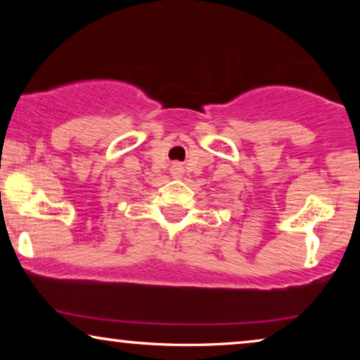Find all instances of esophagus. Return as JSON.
I'll return each mask as SVG.
<instances>
[{
  "label": "esophagus",
  "instance_id": "esophagus-1",
  "mask_svg": "<svg viewBox=\"0 0 360 360\" xmlns=\"http://www.w3.org/2000/svg\"><path fill=\"white\" fill-rule=\"evenodd\" d=\"M172 174H174L175 176H180L181 175V167L180 165H175L174 169H172Z\"/></svg>",
  "mask_w": 360,
  "mask_h": 360
}]
</instances>
